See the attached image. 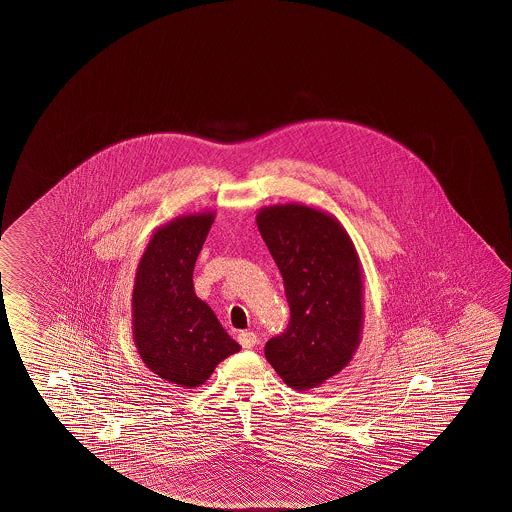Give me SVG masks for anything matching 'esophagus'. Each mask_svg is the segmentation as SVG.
<instances>
[{
    "label": "esophagus",
    "mask_w": 512,
    "mask_h": 512,
    "mask_svg": "<svg viewBox=\"0 0 512 512\" xmlns=\"http://www.w3.org/2000/svg\"><path fill=\"white\" fill-rule=\"evenodd\" d=\"M239 343H241V346L246 348V350H250V348H253L255 344L259 343V339H257V336H255L253 332H248V330H246V332H241V334H239Z\"/></svg>",
    "instance_id": "34e87169"
}]
</instances>
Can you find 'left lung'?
Returning <instances> with one entry per match:
<instances>
[{
    "mask_svg": "<svg viewBox=\"0 0 512 512\" xmlns=\"http://www.w3.org/2000/svg\"><path fill=\"white\" fill-rule=\"evenodd\" d=\"M257 227L284 278L291 321L264 355L296 391L325 384L361 344V259L336 216L302 203L262 207Z\"/></svg>",
    "mask_w": 512,
    "mask_h": 512,
    "instance_id": "obj_1",
    "label": "left lung"
}]
</instances>
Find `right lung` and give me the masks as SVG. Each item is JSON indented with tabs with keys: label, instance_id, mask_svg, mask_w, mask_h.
<instances>
[{
	"label": "right lung",
	"instance_id": "add662e5",
	"mask_svg": "<svg viewBox=\"0 0 512 512\" xmlns=\"http://www.w3.org/2000/svg\"><path fill=\"white\" fill-rule=\"evenodd\" d=\"M216 214H185L157 228L135 271L134 343L146 368L184 389L200 387L241 346L194 293V262Z\"/></svg>",
	"mask_w": 512,
	"mask_h": 512
}]
</instances>
